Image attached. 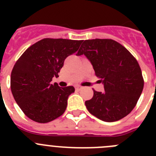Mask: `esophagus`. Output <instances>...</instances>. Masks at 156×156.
<instances>
[{"label": "esophagus", "instance_id": "1", "mask_svg": "<svg viewBox=\"0 0 156 156\" xmlns=\"http://www.w3.org/2000/svg\"><path fill=\"white\" fill-rule=\"evenodd\" d=\"M75 88H76V90H80L82 87H81L80 86H78V85H76V86L75 87Z\"/></svg>", "mask_w": 156, "mask_h": 156}]
</instances>
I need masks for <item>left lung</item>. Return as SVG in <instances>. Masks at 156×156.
Returning <instances> with one entry per match:
<instances>
[{
    "label": "left lung",
    "mask_w": 156,
    "mask_h": 156,
    "mask_svg": "<svg viewBox=\"0 0 156 156\" xmlns=\"http://www.w3.org/2000/svg\"><path fill=\"white\" fill-rule=\"evenodd\" d=\"M84 55L95 75L101 78L104 92L94 90L85 105L90 114L105 122H115L133 110L144 87L138 62L129 51L111 39L83 41L76 55Z\"/></svg>",
    "instance_id": "1"
}]
</instances>
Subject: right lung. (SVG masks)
I'll return each instance as SVG.
<instances>
[{
    "instance_id": "add662e5",
    "label": "right lung",
    "mask_w": 156,
    "mask_h": 156,
    "mask_svg": "<svg viewBox=\"0 0 156 156\" xmlns=\"http://www.w3.org/2000/svg\"><path fill=\"white\" fill-rule=\"evenodd\" d=\"M83 41L45 38L22 55L11 74V90L25 115L41 123L64 113L73 86L61 87L51 81L58 76L66 58L75 53Z\"/></svg>"
}]
</instances>
